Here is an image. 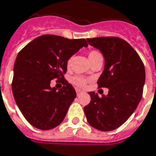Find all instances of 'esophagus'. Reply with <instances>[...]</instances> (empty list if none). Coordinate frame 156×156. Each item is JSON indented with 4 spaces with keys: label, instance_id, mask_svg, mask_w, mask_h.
Here are the masks:
<instances>
[{
    "label": "esophagus",
    "instance_id": "1",
    "mask_svg": "<svg viewBox=\"0 0 156 156\" xmlns=\"http://www.w3.org/2000/svg\"><path fill=\"white\" fill-rule=\"evenodd\" d=\"M76 93H77V96H80L82 93H83V91H81V90L77 89V90H76Z\"/></svg>",
    "mask_w": 156,
    "mask_h": 156
}]
</instances>
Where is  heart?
Returning <instances> with one entry per match:
<instances>
[{
  "label": "heart",
  "mask_w": 156,
  "mask_h": 156,
  "mask_svg": "<svg viewBox=\"0 0 156 156\" xmlns=\"http://www.w3.org/2000/svg\"><path fill=\"white\" fill-rule=\"evenodd\" d=\"M99 58H101V55L98 51H97V50H92V51H90L88 53V59H89L91 63L94 62L95 60H97ZM70 62H71V59H69L68 63H67L68 67L70 65ZM72 82L74 85L80 87H84L86 85V83H87V80L84 78H83V77H80V76H75V77H73L72 79Z\"/></svg>",
  "instance_id": "obj_1"
}]
</instances>
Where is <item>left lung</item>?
Wrapping results in <instances>:
<instances>
[{
  "label": "left lung",
  "instance_id": "8db88e82",
  "mask_svg": "<svg viewBox=\"0 0 156 156\" xmlns=\"http://www.w3.org/2000/svg\"><path fill=\"white\" fill-rule=\"evenodd\" d=\"M87 41L104 56V70L98 84L109 91L101 98L90 92L91 101L84 107L85 116L95 129L113 131L127 121L142 98L145 67L136 51L121 38L98 37Z\"/></svg>",
  "mask_w": 156,
  "mask_h": 156
}]
</instances>
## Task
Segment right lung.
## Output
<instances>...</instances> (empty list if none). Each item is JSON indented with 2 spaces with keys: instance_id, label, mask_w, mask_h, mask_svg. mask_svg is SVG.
I'll list each match as a JSON object with an SVG mask.
<instances>
[{
  "instance_id": "add662e5",
  "label": "right lung",
  "mask_w": 156,
  "mask_h": 156,
  "mask_svg": "<svg viewBox=\"0 0 156 156\" xmlns=\"http://www.w3.org/2000/svg\"><path fill=\"white\" fill-rule=\"evenodd\" d=\"M87 46L85 39L69 40L44 34L19 52L11 87L17 106L30 125L49 130L63 122L76 98L73 87L63 78L67 63L72 55ZM55 78L61 79L62 89L50 87Z\"/></svg>"
}]
</instances>
